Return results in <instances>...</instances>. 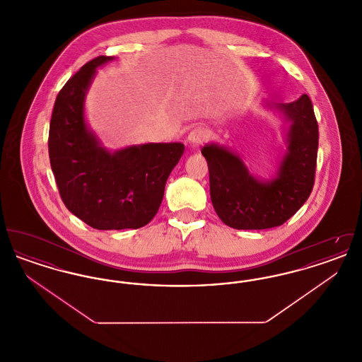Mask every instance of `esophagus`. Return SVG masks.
Segmentation results:
<instances>
[{"mask_svg": "<svg viewBox=\"0 0 362 362\" xmlns=\"http://www.w3.org/2000/svg\"><path fill=\"white\" fill-rule=\"evenodd\" d=\"M209 138V132H207L205 127L202 126H198V127H194L187 136V142H189L191 146H199L201 144H204Z\"/></svg>", "mask_w": 362, "mask_h": 362, "instance_id": "34e87169", "label": "esophagus"}]
</instances>
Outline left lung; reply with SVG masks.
I'll return each mask as SVG.
<instances>
[{
	"instance_id": "8db88e82",
	"label": "left lung",
	"mask_w": 362,
	"mask_h": 362,
	"mask_svg": "<svg viewBox=\"0 0 362 362\" xmlns=\"http://www.w3.org/2000/svg\"><path fill=\"white\" fill-rule=\"evenodd\" d=\"M289 122L286 153L276 177L259 180L243 160L217 144L202 148L209 167L211 204L225 225L267 229L288 221L305 204L315 183L319 130L308 95L276 104Z\"/></svg>"
}]
</instances>
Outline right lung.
I'll return each mask as SVG.
<instances>
[{
	"mask_svg": "<svg viewBox=\"0 0 362 362\" xmlns=\"http://www.w3.org/2000/svg\"><path fill=\"white\" fill-rule=\"evenodd\" d=\"M112 59L100 55L69 78L55 99L49 132L50 164L65 206L100 230L148 224L185 152L180 142L142 144L110 152L88 129V88L96 69Z\"/></svg>",
	"mask_w": 362,
	"mask_h": 362,
	"instance_id": "obj_1",
	"label": "right lung"
}]
</instances>
